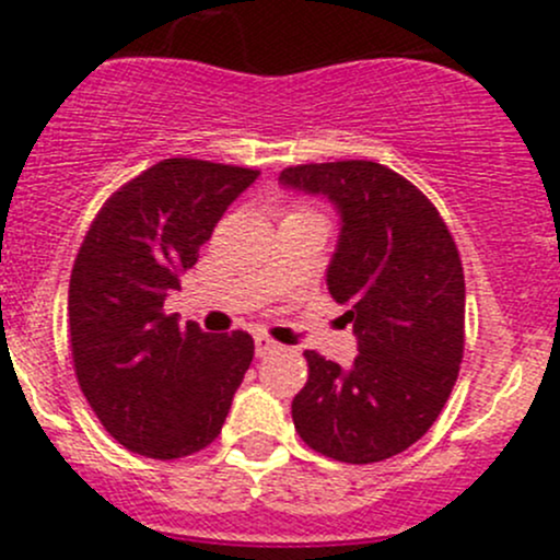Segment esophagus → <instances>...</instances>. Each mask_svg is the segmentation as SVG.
<instances>
[{"mask_svg":"<svg viewBox=\"0 0 560 560\" xmlns=\"http://www.w3.org/2000/svg\"><path fill=\"white\" fill-rule=\"evenodd\" d=\"M279 349V343L270 341L268 336H254V352H257V358H265V354L276 352Z\"/></svg>","mask_w":560,"mask_h":560,"instance_id":"obj_1","label":"esophagus"}]
</instances>
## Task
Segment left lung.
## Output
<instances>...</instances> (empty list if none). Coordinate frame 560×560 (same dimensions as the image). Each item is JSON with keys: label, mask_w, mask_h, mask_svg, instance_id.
Listing matches in <instances>:
<instances>
[{"label": "left lung", "mask_w": 560, "mask_h": 560, "mask_svg": "<svg viewBox=\"0 0 560 560\" xmlns=\"http://www.w3.org/2000/svg\"><path fill=\"white\" fill-rule=\"evenodd\" d=\"M279 184L336 208L325 281L349 306L360 352L349 369L306 352L295 431L341 463L404 453L436 422L463 360L466 284L453 235L417 186L376 162L287 167Z\"/></svg>", "instance_id": "1"}]
</instances>
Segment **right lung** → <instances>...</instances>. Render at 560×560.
Here are the masks:
<instances>
[{
  "label": "right lung",
  "mask_w": 560,
  "mask_h": 560,
  "mask_svg": "<svg viewBox=\"0 0 560 560\" xmlns=\"http://www.w3.org/2000/svg\"><path fill=\"white\" fill-rule=\"evenodd\" d=\"M257 175L180 156L156 162L105 202L83 238L67 298L78 385L132 453L173 460L222 433L252 365V336L180 327L165 301Z\"/></svg>",
  "instance_id": "obj_1"
}]
</instances>
